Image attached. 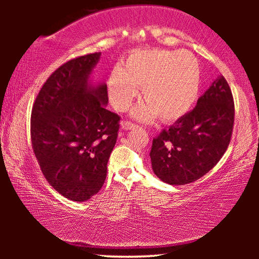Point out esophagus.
Returning a JSON list of instances; mask_svg holds the SVG:
<instances>
[{
	"instance_id": "34e87169",
	"label": "esophagus",
	"mask_w": 259,
	"mask_h": 259,
	"mask_svg": "<svg viewBox=\"0 0 259 259\" xmlns=\"http://www.w3.org/2000/svg\"><path fill=\"white\" fill-rule=\"evenodd\" d=\"M137 128H138V125L131 123V122H128V121L121 122V129L122 130H131V129H137Z\"/></svg>"
}]
</instances>
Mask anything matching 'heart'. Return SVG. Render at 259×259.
<instances>
[{
    "label": "heart",
    "instance_id": "obj_1",
    "mask_svg": "<svg viewBox=\"0 0 259 259\" xmlns=\"http://www.w3.org/2000/svg\"><path fill=\"white\" fill-rule=\"evenodd\" d=\"M200 84L199 63L190 52L139 50L109 73L107 95L114 108L125 111L142 88L145 103L139 104L133 115L143 121L157 115L162 122L172 123L194 106Z\"/></svg>",
    "mask_w": 259,
    "mask_h": 259
}]
</instances>
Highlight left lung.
Segmentation results:
<instances>
[{
	"mask_svg": "<svg viewBox=\"0 0 259 259\" xmlns=\"http://www.w3.org/2000/svg\"><path fill=\"white\" fill-rule=\"evenodd\" d=\"M234 123V103L224 76L213 80L195 108L153 139L152 169L170 185L198 181L222 159Z\"/></svg>",
	"mask_w": 259,
	"mask_h": 259,
	"instance_id": "1",
	"label": "left lung"
}]
</instances>
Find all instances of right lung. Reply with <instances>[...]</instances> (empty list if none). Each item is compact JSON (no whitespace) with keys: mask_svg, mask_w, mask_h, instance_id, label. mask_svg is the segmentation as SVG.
<instances>
[{"mask_svg":"<svg viewBox=\"0 0 259 259\" xmlns=\"http://www.w3.org/2000/svg\"><path fill=\"white\" fill-rule=\"evenodd\" d=\"M100 56H81L56 69L32 109L30 138L42 172L57 192L76 202L103 187L119 131V115L106 108V83L91 80Z\"/></svg>","mask_w":259,"mask_h":259,"instance_id":"1","label":"right lung"}]
</instances>
